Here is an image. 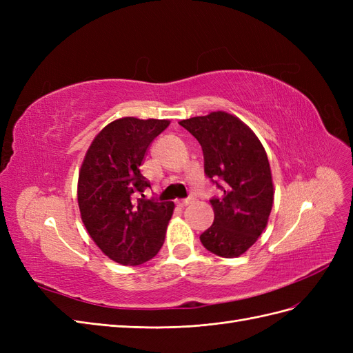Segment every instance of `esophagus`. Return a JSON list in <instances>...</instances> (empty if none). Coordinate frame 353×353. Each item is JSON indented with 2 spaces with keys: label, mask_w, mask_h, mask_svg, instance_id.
<instances>
[{
  "label": "esophagus",
  "mask_w": 353,
  "mask_h": 353,
  "mask_svg": "<svg viewBox=\"0 0 353 353\" xmlns=\"http://www.w3.org/2000/svg\"><path fill=\"white\" fill-rule=\"evenodd\" d=\"M196 201V199L191 196V197H188V199H184V200H179L178 201V206H190V205H193V203Z\"/></svg>",
  "instance_id": "34e87169"
}]
</instances>
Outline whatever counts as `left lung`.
<instances>
[{"label":"left lung","mask_w":353,"mask_h":353,"mask_svg":"<svg viewBox=\"0 0 353 353\" xmlns=\"http://www.w3.org/2000/svg\"><path fill=\"white\" fill-rule=\"evenodd\" d=\"M179 125L200 143L205 174L222 191L210 199L215 219L200 241L213 254L237 258L268 223L274 201L268 156L250 128L230 113L212 112Z\"/></svg>","instance_id":"obj_1"}]
</instances>
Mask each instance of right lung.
Instances as JSON below:
<instances>
[{
    "label": "right lung",
    "mask_w": 353,
    "mask_h": 353,
    "mask_svg": "<svg viewBox=\"0 0 353 353\" xmlns=\"http://www.w3.org/2000/svg\"><path fill=\"white\" fill-rule=\"evenodd\" d=\"M169 121L122 117L94 138L78 179V205L85 228L109 258L140 265L163 245L172 201L144 199L150 183L140 166L148 145Z\"/></svg>",
    "instance_id": "1"
}]
</instances>
